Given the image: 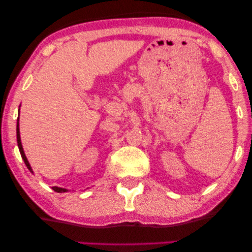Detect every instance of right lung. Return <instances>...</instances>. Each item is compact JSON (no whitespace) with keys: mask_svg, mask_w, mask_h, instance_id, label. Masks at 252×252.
Listing matches in <instances>:
<instances>
[{"mask_svg":"<svg viewBox=\"0 0 252 252\" xmlns=\"http://www.w3.org/2000/svg\"><path fill=\"white\" fill-rule=\"evenodd\" d=\"M19 113H20V110H19ZM16 141H18V146H19L20 153H21V156H22V158H23V160H24V163H26L27 167L29 168V171H30V172H32V173H33V171H32V167H31V165H30V163H29V160H28V158H27L26 154H24V151H23V147H22L21 137H20L19 119H18V124H16ZM52 189H53V191H56V192H58V193H63V192H68V189H63V188H58V187H53Z\"/></svg>","mask_w":252,"mask_h":252,"instance_id":"obj_1","label":"right lung"}]
</instances>
